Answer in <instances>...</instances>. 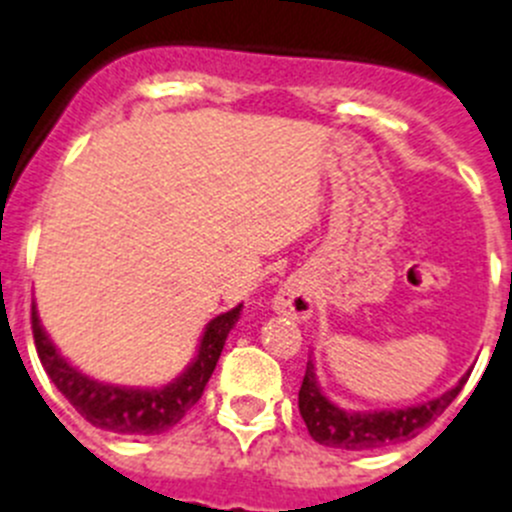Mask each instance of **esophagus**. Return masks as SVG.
<instances>
[{
  "label": "esophagus",
  "mask_w": 512,
  "mask_h": 512,
  "mask_svg": "<svg viewBox=\"0 0 512 512\" xmlns=\"http://www.w3.org/2000/svg\"><path fill=\"white\" fill-rule=\"evenodd\" d=\"M272 308L278 310L280 315H288L293 321H305L313 313V298H310V290L303 280L290 278L283 288L278 290L275 300H272Z\"/></svg>",
  "instance_id": "34e87169"
}]
</instances>
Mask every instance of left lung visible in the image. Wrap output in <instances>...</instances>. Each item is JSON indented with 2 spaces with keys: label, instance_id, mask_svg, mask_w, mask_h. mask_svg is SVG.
Here are the masks:
<instances>
[{
  "label": "left lung",
  "instance_id": "obj_1",
  "mask_svg": "<svg viewBox=\"0 0 512 512\" xmlns=\"http://www.w3.org/2000/svg\"><path fill=\"white\" fill-rule=\"evenodd\" d=\"M467 376L470 374L462 376L442 396L417 404V407L391 409V412H346L323 394L318 379H315L313 361H308L303 384H300L298 409L310 437L318 444L353 452L376 450V447H386V444L407 442V439L417 437L422 429H427L457 399Z\"/></svg>",
  "mask_w": 512,
  "mask_h": 512
}]
</instances>
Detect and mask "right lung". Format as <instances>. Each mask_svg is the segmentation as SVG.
I'll list each match as a JSON object with an SVG mask.
<instances>
[{
	"label": "right lung",
	"instance_id": "right-lung-1",
	"mask_svg": "<svg viewBox=\"0 0 512 512\" xmlns=\"http://www.w3.org/2000/svg\"><path fill=\"white\" fill-rule=\"evenodd\" d=\"M240 310L242 305H237L209 321L194 361L186 366L184 374L161 389H128V386L103 384V381L80 374L52 346L50 336L40 326L35 305H32V336H35L37 356L52 384L93 427L118 434H161L179 424L184 414L202 399L204 386L222 356L224 341L240 318Z\"/></svg>",
	"mask_w": 512,
	"mask_h": 512
}]
</instances>
